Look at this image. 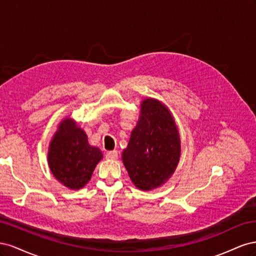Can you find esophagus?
I'll use <instances>...</instances> for the list:
<instances>
[{
	"label": "esophagus",
	"instance_id": "1",
	"mask_svg": "<svg viewBox=\"0 0 256 256\" xmlns=\"http://www.w3.org/2000/svg\"><path fill=\"white\" fill-rule=\"evenodd\" d=\"M118 157V152L116 150H112V152H108L106 154V159H110V160H116Z\"/></svg>",
	"mask_w": 256,
	"mask_h": 256
}]
</instances>
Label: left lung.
<instances>
[{
    "instance_id": "obj_1",
    "label": "left lung",
    "mask_w": 256,
    "mask_h": 256,
    "mask_svg": "<svg viewBox=\"0 0 256 256\" xmlns=\"http://www.w3.org/2000/svg\"><path fill=\"white\" fill-rule=\"evenodd\" d=\"M180 157V138L171 112L157 99H144L122 154L130 180L138 189H156L172 176Z\"/></svg>"
}]
</instances>
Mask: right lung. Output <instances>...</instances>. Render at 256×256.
Segmentation results:
<instances>
[{
    "instance_id": "add662e5",
    "label": "right lung",
    "mask_w": 256,
    "mask_h": 256,
    "mask_svg": "<svg viewBox=\"0 0 256 256\" xmlns=\"http://www.w3.org/2000/svg\"><path fill=\"white\" fill-rule=\"evenodd\" d=\"M102 159V150L88 144L86 134L74 120H62L48 152L49 168L62 184L72 190L83 188Z\"/></svg>"
}]
</instances>
